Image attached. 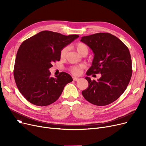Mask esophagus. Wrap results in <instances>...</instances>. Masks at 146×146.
Returning a JSON list of instances; mask_svg holds the SVG:
<instances>
[{
  "instance_id": "obj_1",
  "label": "esophagus",
  "mask_w": 146,
  "mask_h": 146,
  "mask_svg": "<svg viewBox=\"0 0 146 146\" xmlns=\"http://www.w3.org/2000/svg\"><path fill=\"white\" fill-rule=\"evenodd\" d=\"M73 80H74V81H78V80H79V78H77V77H75V76H73Z\"/></svg>"
}]
</instances>
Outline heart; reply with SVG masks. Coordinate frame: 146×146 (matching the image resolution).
<instances>
[{"label": "heart", "instance_id": "1", "mask_svg": "<svg viewBox=\"0 0 146 146\" xmlns=\"http://www.w3.org/2000/svg\"><path fill=\"white\" fill-rule=\"evenodd\" d=\"M75 48L78 52L79 54L83 56V55H87L89 52V47L88 46L85 44V43L83 42H78L76 44ZM68 51V48L67 47H63L62 49L61 50L60 52V57L61 58H64L66 54ZM85 67L83 65H79V66H72L70 68V71L72 73L76 74V75H79L81 74L82 72V70L83 68Z\"/></svg>", "mask_w": 146, "mask_h": 146}]
</instances>
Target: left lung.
Returning <instances> with one entry per match:
<instances>
[{"label": "left lung", "mask_w": 146, "mask_h": 146, "mask_svg": "<svg viewBox=\"0 0 146 146\" xmlns=\"http://www.w3.org/2000/svg\"><path fill=\"white\" fill-rule=\"evenodd\" d=\"M80 41L95 54L87 76L101 74L98 81L85 78L89 86L82 91V95L97 106L110 104L124 93L131 79L132 61L129 50L119 38L110 33L82 36Z\"/></svg>", "instance_id": "left-lung-1"}]
</instances>
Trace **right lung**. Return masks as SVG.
Here are the masks:
<instances>
[{"label":"right lung","mask_w":146,"mask_h":146,"mask_svg":"<svg viewBox=\"0 0 146 146\" xmlns=\"http://www.w3.org/2000/svg\"><path fill=\"white\" fill-rule=\"evenodd\" d=\"M79 36L43 31L21 44L13 75L19 92L28 101L40 106L49 105L57 100L64 86L73 81L65 72L51 77L49 68L53 62L60 60L61 50Z\"/></svg>","instance_id":"obj_1"}]
</instances>
